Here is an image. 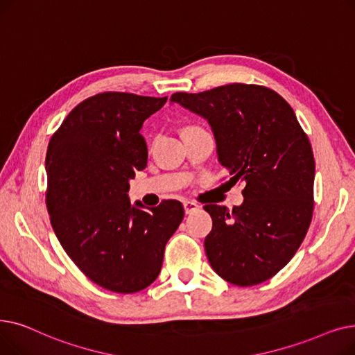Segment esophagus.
Wrapping results in <instances>:
<instances>
[{
	"mask_svg": "<svg viewBox=\"0 0 355 355\" xmlns=\"http://www.w3.org/2000/svg\"><path fill=\"white\" fill-rule=\"evenodd\" d=\"M183 208H184V212H187V214H191V212L196 211V209L199 208V205L196 204V202L187 200V202H183Z\"/></svg>",
	"mask_w": 355,
	"mask_h": 355,
	"instance_id": "obj_1",
	"label": "esophagus"
}]
</instances>
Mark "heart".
<instances>
[{
	"label": "heart",
	"mask_w": 355,
	"mask_h": 355,
	"mask_svg": "<svg viewBox=\"0 0 355 355\" xmlns=\"http://www.w3.org/2000/svg\"><path fill=\"white\" fill-rule=\"evenodd\" d=\"M188 128H191V127H188Z\"/></svg>",
	"instance_id": "obj_1"
}]
</instances>
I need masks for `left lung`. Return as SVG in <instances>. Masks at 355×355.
I'll return each instance as SVG.
<instances>
[{"mask_svg": "<svg viewBox=\"0 0 355 355\" xmlns=\"http://www.w3.org/2000/svg\"><path fill=\"white\" fill-rule=\"evenodd\" d=\"M171 101L205 118L231 176L227 183H245L240 207H204L212 218L209 264L237 286L268 280L291 261L311 225L315 160L308 136L292 107L266 87L230 83L176 92Z\"/></svg>", "mask_w": 355, "mask_h": 355, "instance_id": "8db88e82", "label": "left lung"}]
</instances>
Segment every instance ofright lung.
<instances>
[{
	"mask_svg": "<svg viewBox=\"0 0 355 355\" xmlns=\"http://www.w3.org/2000/svg\"><path fill=\"white\" fill-rule=\"evenodd\" d=\"M164 98L104 92L76 105L50 139L46 207L56 237L101 288L136 293L153 283L183 219L178 200L150 212L130 204V179L147 166L143 123Z\"/></svg>",
	"mask_w": 355,
	"mask_h": 355,
	"instance_id": "1",
	"label": "right lung"
}]
</instances>
